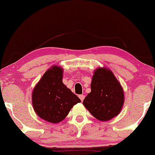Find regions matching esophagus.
Instances as JSON below:
<instances>
[{
	"mask_svg": "<svg viewBox=\"0 0 155 155\" xmlns=\"http://www.w3.org/2000/svg\"><path fill=\"white\" fill-rule=\"evenodd\" d=\"M79 97L80 98V100H81V101H83L84 99V95H79Z\"/></svg>",
	"mask_w": 155,
	"mask_h": 155,
	"instance_id": "esophagus-1",
	"label": "esophagus"
}]
</instances>
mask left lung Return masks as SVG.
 <instances>
[{"instance_id": "left-lung-1", "label": "left lung", "mask_w": 155, "mask_h": 155, "mask_svg": "<svg viewBox=\"0 0 155 155\" xmlns=\"http://www.w3.org/2000/svg\"><path fill=\"white\" fill-rule=\"evenodd\" d=\"M124 91L113 72L106 68L95 70L91 92L83 101L84 107L97 120L108 121L120 113L124 101Z\"/></svg>"}]
</instances>
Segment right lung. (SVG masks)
<instances>
[{
  "mask_svg": "<svg viewBox=\"0 0 155 155\" xmlns=\"http://www.w3.org/2000/svg\"><path fill=\"white\" fill-rule=\"evenodd\" d=\"M63 69L53 65L39 80L32 93V104L42 120L56 124L63 121L81 100L63 83Z\"/></svg>",
  "mask_w": 155,
  "mask_h": 155,
  "instance_id": "right-lung-1",
  "label": "right lung"
}]
</instances>
